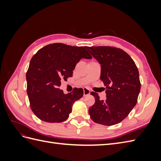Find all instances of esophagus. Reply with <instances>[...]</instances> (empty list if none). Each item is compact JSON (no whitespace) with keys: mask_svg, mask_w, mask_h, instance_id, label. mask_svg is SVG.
<instances>
[{"mask_svg":"<svg viewBox=\"0 0 161 161\" xmlns=\"http://www.w3.org/2000/svg\"><path fill=\"white\" fill-rule=\"evenodd\" d=\"M90 92H90V91H89L88 89L85 88V89H83V95H84V96H86V95H89Z\"/></svg>","mask_w":161,"mask_h":161,"instance_id":"obj_1","label":"esophagus"}]
</instances>
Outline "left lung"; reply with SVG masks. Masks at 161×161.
<instances>
[{"instance_id":"left-lung-1","label":"left lung","mask_w":161,"mask_h":161,"mask_svg":"<svg viewBox=\"0 0 161 161\" xmlns=\"http://www.w3.org/2000/svg\"><path fill=\"white\" fill-rule=\"evenodd\" d=\"M101 64L100 79L106 86V99L91 92L95 103L89 109L97 124L112 125L128 115L138 101L141 84L135 62L123 50L111 46L86 47Z\"/></svg>"}]
</instances>
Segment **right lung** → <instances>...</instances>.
Listing matches in <instances>:
<instances>
[{"instance_id": "add662e5", "label": "right lung", "mask_w": 161, "mask_h": 161, "mask_svg": "<svg viewBox=\"0 0 161 161\" xmlns=\"http://www.w3.org/2000/svg\"><path fill=\"white\" fill-rule=\"evenodd\" d=\"M81 58L92 56L82 46L55 43L38 50L26 73L27 92L30 108L39 119L50 123L66 120L75 102L83 95L81 88L64 94L58 88L61 80L72 76L73 70Z\"/></svg>"}]
</instances>
